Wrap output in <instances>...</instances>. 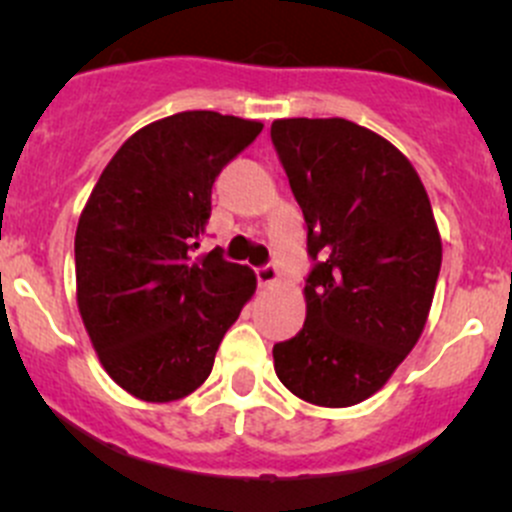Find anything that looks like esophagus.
<instances>
[{"label": "esophagus", "instance_id": "obj_1", "mask_svg": "<svg viewBox=\"0 0 512 512\" xmlns=\"http://www.w3.org/2000/svg\"><path fill=\"white\" fill-rule=\"evenodd\" d=\"M277 277H280V270H277L275 262H267V265L257 267V282L262 287H272L277 282Z\"/></svg>", "mask_w": 512, "mask_h": 512}]
</instances>
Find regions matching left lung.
Instances as JSON below:
<instances>
[{"label":"left lung","mask_w":512,"mask_h":512,"mask_svg":"<svg viewBox=\"0 0 512 512\" xmlns=\"http://www.w3.org/2000/svg\"><path fill=\"white\" fill-rule=\"evenodd\" d=\"M272 146L307 223V319L275 371L329 409L369 399L414 349L441 272V235L409 158L344 118H282Z\"/></svg>","instance_id":"1"}]
</instances>
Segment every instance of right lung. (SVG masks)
I'll list each match as a JSON object with an SVG mask.
<instances>
[{"label":"right lung","mask_w":512,"mask_h":512,"mask_svg":"<svg viewBox=\"0 0 512 512\" xmlns=\"http://www.w3.org/2000/svg\"><path fill=\"white\" fill-rule=\"evenodd\" d=\"M262 123L183 111L133 133L103 168L76 227V299L103 369L143 401H175L213 371L255 292L250 267L195 257L220 170Z\"/></svg>","instance_id":"1"}]
</instances>
